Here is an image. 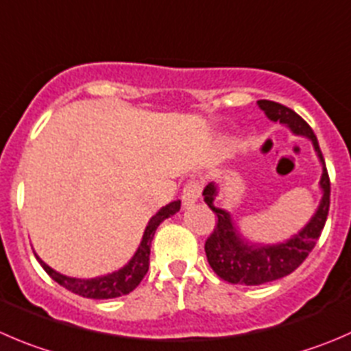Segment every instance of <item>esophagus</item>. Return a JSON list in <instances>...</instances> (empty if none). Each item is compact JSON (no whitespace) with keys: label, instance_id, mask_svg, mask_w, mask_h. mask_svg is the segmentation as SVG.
<instances>
[{"label":"esophagus","instance_id":"obj_1","mask_svg":"<svg viewBox=\"0 0 351 351\" xmlns=\"http://www.w3.org/2000/svg\"><path fill=\"white\" fill-rule=\"evenodd\" d=\"M200 192H202V186H200L199 180H190L189 183L185 185L182 193V200H183V206H192L199 200Z\"/></svg>","mask_w":351,"mask_h":351}]
</instances>
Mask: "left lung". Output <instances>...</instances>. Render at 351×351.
Returning <instances> with one entry per match:
<instances>
[{
  "instance_id": "8db88e82",
  "label": "left lung",
  "mask_w": 351,
  "mask_h": 351,
  "mask_svg": "<svg viewBox=\"0 0 351 351\" xmlns=\"http://www.w3.org/2000/svg\"><path fill=\"white\" fill-rule=\"evenodd\" d=\"M266 117L273 121L290 127V130L297 135L311 138L314 144L319 161L322 162L321 189L322 199L317 210L308 221L304 230L287 240L285 243L276 245H261L248 243L241 238L238 230L231 221L230 213L214 206V199L217 195V189L214 183L204 189L202 195L209 209L217 216L216 226L210 237L206 240V255L209 266L221 280L233 285H247V287H257V285L269 283V281L280 280L293 273L302 262L308 257L315 241L321 237L324 230L326 219L329 213V197H331V183H329L328 169H326L324 158H322L321 147L315 134L308 127L307 121L298 117L293 110L283 106L274 101L261 99L257 101Z\"/></svg>"
}]
</instances>
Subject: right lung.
<instances>
[{
  "mask_svg": "<svg viewBox=\"0 0 351 351\" xmlns=\"http://www.w3.org/2000/svg\"><path fill=\"white\" fill-rule=\"evenodd\" d=\"M180 206H182L180 200L169 202L168 206L162 207L156 216L151 217L135 255L132 257V261L128 262L127 266L121 267L117 273L93 278V280H78V278H68L64 276V274L56 273V271L51 269V267L47 266L46 262L40 261L37 255L36 257L37 261L40 262V266L44 267V271H46L58 285H61L63 288L70 290L71 293H77L85 298H96V300H106V298H117L121 297V295H128L141 285L145 273L149 271V255H151V243L152 238H154L156 230H158V226L162 221L178 213Z\"/></svg>",
  "mask_w": 351,
  "mask_h": 351,
  "instance_id": "right-lung-1",
  "label": "right lung"
}]
</instances>
